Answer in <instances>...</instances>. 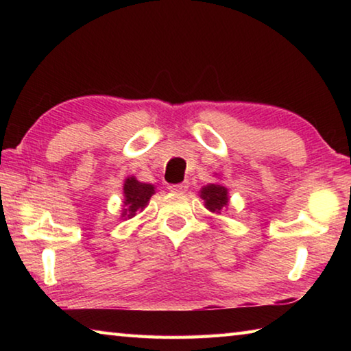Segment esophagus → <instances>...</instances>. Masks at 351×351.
Here are the masks:
<instances>
[{"label": "esophagus", "instance_id": "obj_1", "mask_svg": "<svg viewBox=\"0 0 351 351\" xmlns=\"http://www.w3.org/2000/svg\"><path fill=\"white\" fill-rule=\"evenodd\" d=\"M189 189V182H180V184H170L169 190L171 192H186Z\"/></svg>", "mask_w": 351, "mask_h": 351}]
</instances>
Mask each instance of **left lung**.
<instances>
[{
	"label": "left lung",
	"instance_id": "8db88e82",
	"mask_svg": "<svg viewBox=\"0 0 351 351\" xmlns=\"http://www.w3.org/2000/svg\"><path fill=\"white\" fill-rule=\"evenodd\" d=\"M201 198L206 201V207L210 212H221L223 207L228 204V189L218 184H209L201 190Z\"/></svg>",
	"mask_w": 351,
	"mask_h": 351
}]
</instances>
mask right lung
Here are the masks:
<instances>
[{"label": "right lung", "instance_id": "1", "mask_svg": "<svg viewBox=\"0 0 351 351\" xmlns=\"http://www.w3.org/2000/svg\"><path fill=\"white\" fill-rule=\"evenodd\" d=\"M123 193H125V209L122 212V217L132 218L136 215V210H142L147 206L148 199L154 193V187L152 184L139 182L134 178H128L123 184Z\"/></svg>", "mask_w": 351, "mask_h": 351}]
</instances>
